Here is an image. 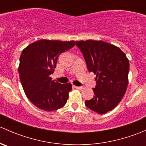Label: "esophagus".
Segmentation results:
<instances>
[{
	"label": "esophagus",
	"instance_id": "obj_1",
	"mask_svg": "<svg viewBox=\"0 0 146 146\" xmlns=\"http://www.w3.org/2000/svg\"><path fill=\"white\" fill-rule=\"evenodd\" d=\"M75 88H76V89H78V90H81V89H82V87H78V86H73Z\"/></svg>",
	"mask_w": 146,
	"mask_h": 146
}]
</instances>
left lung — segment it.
<instances>
[{"label": "left lung", "instance_id": "8db88e82", "mask_svg": "<svg viewBox=\"0 0 146 146\" xmlns=\"http://www.w3.org/2000/svg\"><path fill=\"white\" fill-rule=\"evenodd\" d=\"M88 70L96 75L95 96L85 105L100 114L115 108L123 98L129 83V61L116 46L103 41H76Z\"/></svg>", "mask_w": 146, "mask_h": 146}]
</instances>
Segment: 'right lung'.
I'll list each match as a JSON object with an SVG mask.
<instances>
[{"instance_id":"add662e5","label":"right lung","mask_w":146,"mask_h":146,"mask_svg":"<svg viewBox=\"0 0 146 146\" xmlns=\"http://www.w3.org/2000/svg\"><path fill=\"white\" fill-rule=\"evenodd\" d=\"M75 45V41L41 39L23 49L18 67L20 81L28 99L40 110L52 111L66 104L72 85L52 80L50 75L58 56Z\"/></svg>"}]
</instances>
